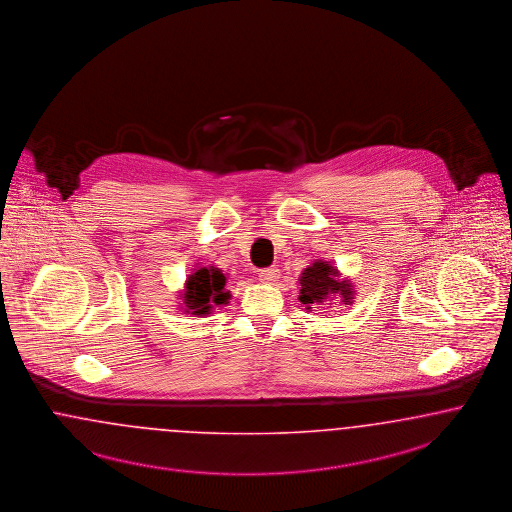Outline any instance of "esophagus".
<instances>
[{
	"mask_svg": "<svg viewBox=\"0 0 512 512\" xmlns=\"http://www.w3.org/2000/svg\"><path fill=\"white\" fill-rule=\"evenodd\" d=\"M276 278H278V270L276 268H263L259 272V280L263 284H272V282H276Z\"/></svg>",
	"mask_w": 512,
	"mask_h": 512,
	"instance_id": "1",
	"label": "esophagus"
}]
</instances>
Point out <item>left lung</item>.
<instances>
[{
	"instance_id": "1",
	"label": "left lung",
	"mask_w": 512,
	"mask_h": 512,
	"mask_svg": "<svg viewBox=\"0 0 512 512\" xmlns=\"http://www.w3.org/2000/svg\"><path fill=\"white\" fill-rule=\"evenodd\" d=\"M301 295L299 301L303 305H322L324 299H328L329 295H339L343 305H350L354 299V291L348 280H339V272L337 268L324 263V261H314L312 265L303 270L301 278Z\"/></svg>"
}]
</instances>
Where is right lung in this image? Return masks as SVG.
I'll return each instance as SVG.
<instances>
[{
  "mask_svg": "<svg viewBox=\"0 0 512 512\" xmlns=\"http://www.w3.org/2000/svg\"><path fill=\"white\" fill-rule=\"evenodd\" d=\"M225 274L219 268H198L186 280L183 305L196 316L209 314L213 305H226L230 293L225 291Z\"/></svg>",
  "mask_w": 512,
  "mask_h": 512,
  "instance_id": "add662e5",
  "label": "right lung"
}]
</instances>
